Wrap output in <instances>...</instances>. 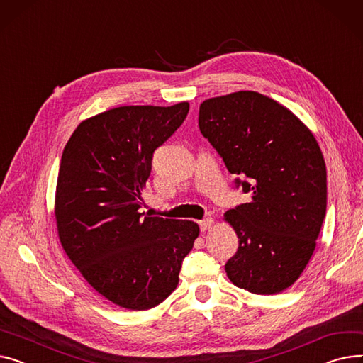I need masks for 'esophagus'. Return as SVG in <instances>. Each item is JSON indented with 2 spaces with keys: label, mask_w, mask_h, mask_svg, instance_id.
<instances>
[{
  "label": "esophagus",
  "mask_w": 363,
  "mask_h": 363,
  "mask_svg": "<svg viewBox=\"0 0 363 363\" xmlns=\"http://www.w3.org/2000/svg\"><path fill=\"white\" fill-rule=\"evenodd\" d=\"M213 223H214V220L211 219V217H206L204 220H201V222H200V229H201V232L208 230V229L213 226Z\"/></svg>",
  "instance_id": "34e87169"
}]
</instances>
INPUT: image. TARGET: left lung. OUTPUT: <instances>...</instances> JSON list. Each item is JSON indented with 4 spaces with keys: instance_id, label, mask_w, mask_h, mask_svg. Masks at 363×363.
Wrapping results in <instances>:
<instances>
[{
    "instance_id": "obj_1",
    "label": "left lung",
    "mask_w": 363,
    "mask_h": 363,
    "mask_svg": "<svg viewBox=\"0 0 363 363\" xmlns=\"http://www.w3.org/2000/svg\"><path fill=\"white\" fill-rule=\"evenodd\" d=\"M201 134L250 203L225 213L239 247L225 265L257 295L292 286L315 250L327 208V169L315 137L276 101L236 91L200 105Z\"/></svg>"
}]
</instances>
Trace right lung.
<instances>
[{
    "label": "right lung",
    "mask_w": 363,
    "mask_h": 363,
    "mask_svg": "<svg viewBox=\"0 0 363 363\" xmlns=\"http://www.w3.org/2000/svg\"><path fill=\"white\" fill-rule=\"evenodd\" d=\"M188 111V102L109 109L83 121L62 152L61 245L94 291L121 308L150 309L171 295L200 233L194 222L138 211L153 153Z\"/></svg>",
    "instance_id": "right-lung-1"
}]
</instances>
